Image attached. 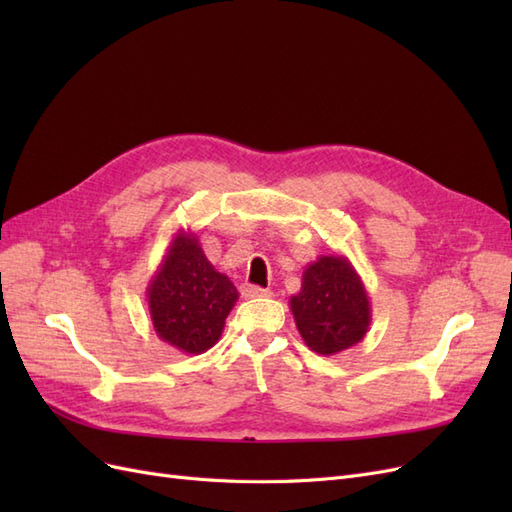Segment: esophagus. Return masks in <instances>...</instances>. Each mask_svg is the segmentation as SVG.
Returning <instances> with one entry per match:
<instances>
[{
  "label": "esophagus",
  "mask_w": 512,
  "mask_h": 512,
  "mask_svg": "<svg viewBox=\"0 0 512 512\" xmlns=\"http://www.w3.org/2000/svg\"><path fill=\"white\" fill-rule=\"evenodd\" d=\"M241 294L245 299H258V297H269V290L267 288H260V286H252V284H243L241 286Z\"/></svg>",
  "instance_id": "esophagus-1"
}]
</instances>
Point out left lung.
Returning a JSON list of instances; mask_svg holds the SVG:
<instances>
[{
    "instance_id": "obj_1",
    "label": "left lung",
    "mask_w": 512,
    "mask_h": 512,
    "mask_svg": "<svg viewBox=\"0 0 512 512\" xmlns=\"http://www.w3.org/2000/svg\"><path fill=\"white\" fill-rule=\"evenodd\" d=\"M290 312L309 350L331 356L363 342L371 324V303L361 275L342 254L320 256L303 271Z\"/></svg>"
}]
</instances>
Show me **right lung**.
<instances>
[{
  "instance_id": "add662e5",
  "label": "right lung",
  "mask_w": 512,
  "mask_h": 512,
  "mask_svg": "<svg viewBox=\"0 0 512 512\" xmlns=\"http://www.w3.org/2000/svg\"><path fill=\"white\" fill-rule=\"evenodd\" d=\"M239 292L215 271L198 237L177 230L147 286L153 331L183 354H203L218 344Z\"/></svg>"
}]
</instances>
